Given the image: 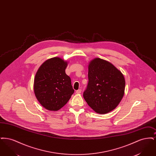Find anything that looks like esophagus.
<instances>
[{
  "mask_svg": "<svg viewBox=\"0 0 156 156\" xmlns=\"http://www.w3.org/2000/svg\"><path fill=\"white\" fill-rule=\"evenodd\" d=\"M81 92V89H78L76 90V94H80Z\"/></svg>",
  "mask_w": 156,
  "mask_h": 156,
  "instance_id": "34e87169",
  "label": "esophagus"
}]
</instances>
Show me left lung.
<instances>
[{
  "label": "left lung",
  "mask_w": 156,
  "mask_h": 156,
  "mask_svg": "<svg viewBox=\"0 0 156 156\" xmlns=\"http://www.w3.org/2000/svg\"><path fill=\"white\" fill-rule=\"evenodd\" d=\"M125 80L122 73L111 63L97 58L88 66V83L83 96L97 113L113 110L123 97Z\"/></svg>",
  "instance_id": "left-lung-1"
}]
</instances>
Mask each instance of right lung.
<instances>
[{"mask_svg":"<svg viewBox=\"0 0 156 156\" xmlns=\"http://www.w3.org/2000/svg\"><path fill=\"white\" fill-rule=\"evenodd\" d=\"M67 66V62L54 57L45 61L37 71L34 82V94L47 110H59L74 92L71 78L66 74Z\"/></svg>","mask_w":156,"mask_h":156,"instance_id":"obj_1","label":"right lung"}]
</instances>
